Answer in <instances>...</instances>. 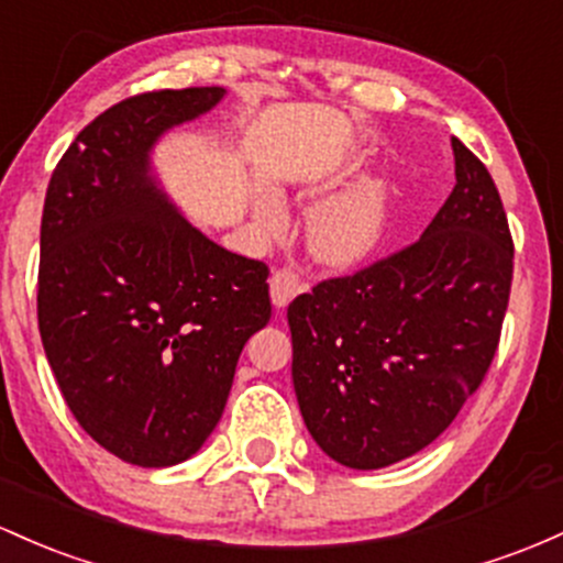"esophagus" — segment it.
<instances>
[{
    "label": "esophagus",
    "mask_w": 563,
    "mask_h": 563,
    "mask_svg": "<svg viewBox=\"0 0 563 563\" xmlns=\"http://www.w3.org/2000/svg\"><path fill=\"white\" fill-rule=\"evenodd\" d=\"M307 291V283H301V277L296 275L294 269H277L275 275L269 277V294H272V305L277 310L291 305L294 296L305 294Z\"/></svg>",
    "instance_id": "obj_1"
}]
</instances>
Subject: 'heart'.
Wrapping results in <instances>:
<instances>
[{"mask_svg": "<svg viewBox=\"0 0 563 563\" xmlns=\"http://www.w3.org/2000/svg\"><path fill=\"white\" fill-rule=\"evenodd\" d=\"M253 216L262 230L283 227V208L275 197L258 195ZM385 232V197L374 187H352L320 202L307 224V240L318 262L329 267H350L379 245Z\"/></svg>", "mask_w": 563, "mask_h": 563, "instance_id": "heart-1", "label": "heart"}]
</instances>
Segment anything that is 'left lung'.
I'll return each instance as SVG.
<instances>
[{"label": "left lung", "instance_id": "1", "mask_svg": "<svg viewBox=\"0 0 563 563\" xmlns=\"http://www.w3.org/2000/svg\"><path fill=\"white\" fill-rule=\"evenodd\" d=\"M452 150L456 184L417 243L288 307L301 417L352 471L430 446L497 352L512 280L508 216L486 165L460 139Z\"/></svg>", "mask_w": 563, "mask_h": 563}]
</instances>
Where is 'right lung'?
<instances>
[{
  "mask_svg": "<svg viewBox=\"0 0 563 563\" xmlns=\"http://www.w3.org/2000/svg\"><path fill=\"white\" fill-rule=\"evenodd\" d=\"M224 96L187 88L114 103L47 187L36 294L47 363L82 430L139 467L200 452L240 352L272 314L267 264L191 227L152 170L154 144Z\"/></svg>",
  "mask_w": 563,
  "mask_h": 563,
  "instance_id": "obj_1",
  "label": "right lung"
}]
</instances>
